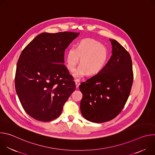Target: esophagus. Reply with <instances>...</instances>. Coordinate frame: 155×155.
I'll use <instances>...</instances> for the list:
<instances>
[{
	"instance_id": "34e87169",
	"label": "esophagus",
	"mask_w": 155,
	"mask_h": 155,
	"mask_svg": "<svg viewBox=\"0 0 155 155\" xmlns=\"http://www.w3.org/2000/svg\"><path fill=\"white\" fill-rule=\"evenodd\" d=\"M75 84H76L77 87H78V86H79V85H80V79H76V80H75Z\"/></svg>"
}]
</instances>
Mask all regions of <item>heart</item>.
Instances as JSON below:
<instances>
[{"mask_svg": "<svg viewBox=\"0 0 155 155\" xmlns=\"http://www.w3.org/2000/svg\"><path fill=\"white\" fill-rule=\"evenodd\" d=\"M108 57L107 48L100 42L93 40H84L78 43L76 48L72 47L68 50L66 65L70 72H74L80 58L81 65L75 73V76L80 77L87 73L90 75H94L104 69Z\"/></svg>", "mask_w": 155, "mask_h": 155, "instance_id": "obj_1", "label": "heart"}]
</instances>
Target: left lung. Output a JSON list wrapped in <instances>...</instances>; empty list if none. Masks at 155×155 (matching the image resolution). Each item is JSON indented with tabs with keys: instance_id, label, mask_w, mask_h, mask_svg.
<instances>
[{
	"instance_id": "obj_1",
	"label": "left lung",
	"mask_w": 155,
	"mask_h": 155,
	"mask_svg": "<svg viewBox=\"0 0 155 155\" xmlns=\"http://www.w3.org/2000/svg\"><path fill=\"white\" fill-rule=\"evenodd\" d=\"M112 54L104 69L82 82L80 102L82 115L93 123H104L115 118L129 97L134 74L130 56L115 40L110 39Z\"/></svg>"
}]
</instances>
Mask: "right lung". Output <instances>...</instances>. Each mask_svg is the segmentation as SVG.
I'll list each match as a JSON object with an SVG mask.
<instances>
[{"instance_id": "add662e5", "label": "right lung", "mask_w": 155, "mask_h": 155, "mask_svg": "<svg viewBox=\"0 0 155 155\" xmlns=\"http://www.w3.org/2000/svg\"><path fill=\"white\" fill-rule=\"evenodd\" d=\"M79 32H43L21 52L17 62L15 89L25 112L48 122L61 114L75 90L74 77L64 63V51Z\"/></svg>"}]
</instances>
